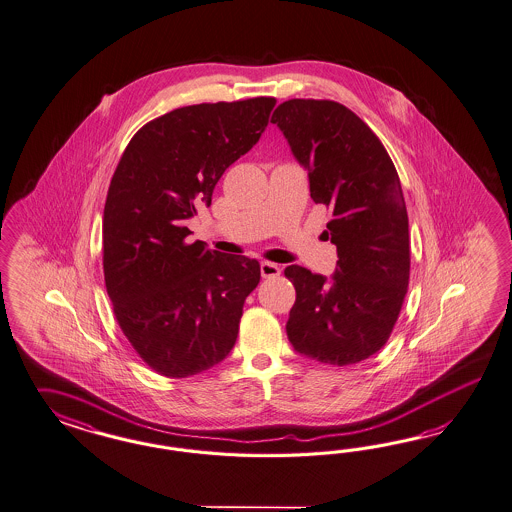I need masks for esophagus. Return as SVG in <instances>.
I'll list each match as a JSON object with an SVG mask.
<instances>
[{
  "mask_svg": "<svg viewBox=\"0 0 512 512\" xmlns=\"http://www.w3.org/2000/svg\"><path fill=\"white\" fill-rule=\"evenodd\" d=\"M279 274H281V268H279L278 264L268 263V261L261 263V276L263 278H278Z\"/></svg>",
  "mask_w": 512,
  "mask_h": 512,
  "instance_id": "34e87169",
  "label": "esophagus"
}]
</instances>
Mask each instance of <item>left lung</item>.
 I'll use <instances>...</instances> for the list:
<instances>
[{"label": "left lung", "instance_id": "8db88e82", "mask_svg": "<svg viewBox=\"0 0 512 512\" xmlns=\"http://www.w3.org/2000/svg\"><path fill=\"white\" fill-rule=\"evenodd\" d=\"M310 174L311 199L330 208L326 238L338 248L332 281L287 266L295 306L287 336L296 351L351 366L385 347L409 285V219L383 142L353 110L330 99H289L272 114Z\"/></svg>", "mask_w": 512, "mask_h": 512}]
</instances>
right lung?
<instances>
[{"instance_id": "add662e5", "label": "right lung", "mask_w": 512, "mask_h": 512, "mask_svg": "<svg viewBox=\"0 0 512 512\" xmlns=\"http://www.w3.org/2000/svg\"><path fill=\"white\" fill-rule=\"evenodd\" d=\"M274 97L201 103L142 125L110 180L103 274L114 317L144 364L172 379L231 353L244 302L261 281L255 259L189 242L186 219L259 140Z\"/></svg>"}]
</instances>
